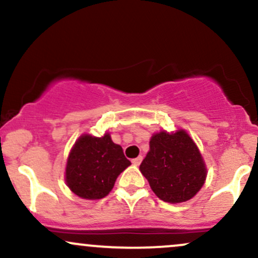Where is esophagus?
Instances as JSON below:
<instances>
[{
  "instance_id": "1",
  "label": "esophagus",
  "mask_w": 258,
  "mask_h": 258,
  "mask_svg": "<svg viewBox=\"0 0 258 258\" xmlns=\"http://www.w3.org/2000/svg\"><path fill=\"white\" fill-rule=\"evenodd\" d=\"M142 160H143V158H142V156H138V158L132 160V164L136 165V166H138V165L142 162Z\"/></svg>"
}]
</instances>
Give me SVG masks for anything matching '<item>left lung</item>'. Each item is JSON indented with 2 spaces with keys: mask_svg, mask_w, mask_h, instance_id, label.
I'll list each match as a JSON object with an SVG mask.
<instances>
[{
  "mask_svg": "<svg viewBox=\"0 0 258 258\" xmlns=\"http://www.w3.org/2000/svg\"><path fill=\"white\" fill-rule=\"evenodd\" d=\"M139 170L159 199L171 204L191 199L206 179V166L197 144L184 130L153 135Z\"/></svg>",
  "mask_w": 258,
  "mask_h": 258,
  "instance_id": "8db88e82",
  "label": "left lung"
}]
</instances>
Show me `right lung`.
Wrapping results in <instances>:
<instances>
[{
	"label": "right lung",
	"instance_id": "right-lung-1",
	"mask_svg": "<svg viewBox=\"0 0 258 258\" xmlns=\"http://www.w3.org/2000/svg\"><path fill=\"white\" fill-rule=\"evenodd\" d=\"M131 165L122 148L103 137L82 135L74 144L67 161L65 182L82 199H102L111 191L117 176Z\"/></svg>",
	"mask_w": 258,
	"mask_h": 258
}]
</instances>
